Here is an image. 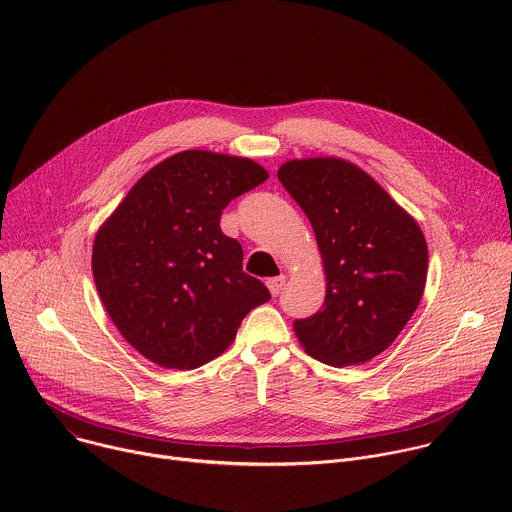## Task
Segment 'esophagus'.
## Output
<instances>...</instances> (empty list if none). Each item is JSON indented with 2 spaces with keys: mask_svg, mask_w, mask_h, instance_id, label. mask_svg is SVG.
<instances>
[{
  "mask_svg": "<svg viewBox=\"0 0 512 512\" xmlns=\"http://www.w3.org/2000/svg\"><path fill=\"white\" fill-rule=\"evenodd\" d=\"M285 275H279V277H271L269 281H267V287H269V291H271V296L275 298L277 294H279V291L283 289V285H285Z\"/></svg>",
  "mask_w": 512,
  "mask_h": 512,
  "instance_id": "obj_1",
  "label": "esophagus"
}]
</instances>
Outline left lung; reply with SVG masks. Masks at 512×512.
<instances>
[{"mask_svg": "<svg viewBox=\"0 0 512 512\" xmlns=\"http://www.w3.org/2000/svg\"><path fill=\"white\" fill-rule=\"evenodd\" d=\"M277 178L314 229L326 275L322 310L294 322L302 348L332 367L381 354L417 310L427 243L415 218L356 164L304 158Z\"/></svg>", "mask_w": 512, "mask_h": 512, "instance_id": "left-lung-1", "label": "left lung"}]
</instances>
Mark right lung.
Returning <instances> with one entry per match:
<instances>
[{"instance_id": "1", "label": "right lung", "mask_w": 512, "mask_h": 512, "mask_svg": "<svg viewBox=\"0 0 512 512\" xmlns=\"http://www.w3.org/2000/svg\"><path fill=\"white\" fill-rule=\"evenodd\" d=\"M269 178L249 158L178 152L145 172L105 218L93 279L121 336L164 369L221 356L243 318L271 300L221 231L223 208Z\"/></svg>"}]
</instances>
